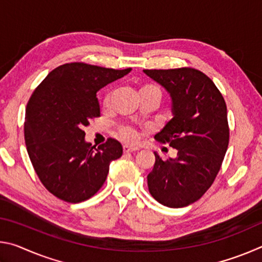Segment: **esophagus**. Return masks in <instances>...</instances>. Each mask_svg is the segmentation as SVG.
Here are the masks:
<instances>
[{
    "label": "esophagus",
    "instance_id": "esophagus-1",
    "mask_svg": "<svg viewBox=\"0 0 262 262\" xmlns=\"http://www.w3.org/2000/svg\"><path fill=\"white\" fill-rule=\"evenodd\" d=\"M136 150H139L137 148L134 147H129V145H123V152L125 154H129L133 151H136Z\"/></svg>",
    "mask_w": 262,
    "mask_h": 262
}]
</instances>
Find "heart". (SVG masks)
Masks as SVG:
<instances>
[{"mask_svg": "<svg viewBox=\"0 0 262 262\" xmlns=\"http://www.w3.org/2000/svg\"><path fill=\"white\" fill-rule=\"evenodd\" d=\"M139 94H140V96L147 95V94H157L159 96V98H161V96H162L161 90H159L156 85H154V84H150V83H145V84H143V85H141ZM112 96H113L112 91H108L107 94L104 96L103 101H101V105H103L104 108H107L110 106L111 100H112ZM117 135L119 139L122 140L123 142H127V143H135L137 139H139L136 128H134L133 126H128V125L119 127Z\"/></svg>", "mask_w": 262, "mask_h": 262, "instance_id": "1", "label": "heart"}]
</instances>
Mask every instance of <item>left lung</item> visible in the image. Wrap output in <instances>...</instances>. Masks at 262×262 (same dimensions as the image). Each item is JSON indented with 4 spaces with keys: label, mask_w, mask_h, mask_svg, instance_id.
I'll return each mask as SVG.
<instances>
[{
    "label": "left lung",
    "mask_w": 262,
    "mask_h": 262,
    "mask_svg": "<svg viewBox=\"0 0 262 262\" xmlns=\"http://www.w3.org/2000/svg\"><path fill=\"white\" fill-rule=\"evenodd\" d=\"M166 89L173 118L155 135L177 149L167 161L155 152L149 192L161 205L183 208L198 201L214 183L229 145L227 104L214 82L194 68L145 69Z\"/></svg>",
    "instance_id": "8db88e82"
}]
</instances>
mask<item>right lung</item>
<instances>
[{
	"instance_id": "add662e5",
	"label": "right lung",
	"mask_w": 262,
	"mask_h": 262,
	"mask_svg": "<svg viewBox=\"0 0 262 262\" xmlns=\"http://www.w3.org/2000/svg\"><path fill=\"white\" fill-rule=\"evenodd\" d=\"M83 62L66 63L47 75L26 105L24 136L35 173L48 192L70 203L85 201L107 178L122 145L107 139L98 148L84 140L83 127L100 117L96 94L130 72Z\"/></svg>"
}]
</instances>
